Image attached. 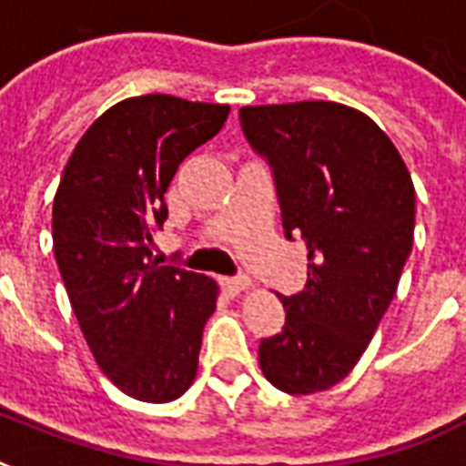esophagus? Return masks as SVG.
<instances>
[{
	"instance_id": "34e87169",
	"label": "esophagus",
	"mask_w": 466,
	"mask_h": 466,
	"mask_svg": "<svg viewBox=\"0 0 466 466\" xmlns=\"http://www.w3.org/2000/svg\"><path fill=\"white\" fill-rule=\"evenodd\" d=\"M222 285H225V290L229 292V295H239V292H244L251 288V280H248L247 276L225 278V280H222Z\"/></svg>"
}]
</instances>
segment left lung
I'll list each match as a JSON object with an SVG mask.
<instances>
[{
	"instance_id": "1",
	"label": "left lung",
	"mask_w": 466,
	"mask_h": 466,
	"mask_svg": "<svg viewBox=\"0 0 466 466\" xmlns=\"http://www.w3.org/2000/svg\"><path fill=\"white\" fill-rule=\"evenodd\" d=\"M239 120L273 168L285 237L309 248L305 290L280 298L283 331L261 340L258 362L280 391H324L360 360L397 292L413 247L411 174L350 106H244Z\"/></svg>"
}]
</instances>
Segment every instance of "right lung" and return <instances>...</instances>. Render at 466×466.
<instances>
[{"label": "right lung", "mask_w": 466, "mask_h": 466, "mask_svg": "<svg viewBox=\"0 0 466 466\" xmlns=\"http://www.w3.org/2000/svg\"><path fill=\"white\" fill-rule=\"evenodd\" d=\"M229 106L126 98L76 142L53 203V248L84 339L120 391L167 404L198 372L215 280L159 266L155 232L176 168L222 130Z\"/></svg>", "instance_id": "right-lung-1"}]
</instances>
